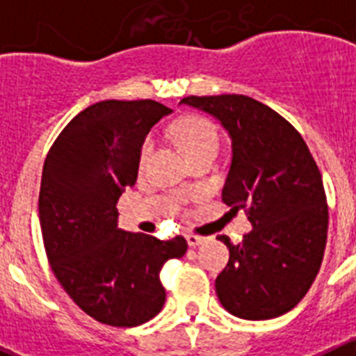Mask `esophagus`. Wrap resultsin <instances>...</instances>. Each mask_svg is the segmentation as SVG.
<instances>
[{
    "mask_svg": "<svg viewBox=\"0 0 356 356\" xmlns=\"http://www.w3.org/2000/svg\"><path fill=\"white\" fill-rule=\"evenodd\" d=\"M185 238H187V244L191 248L201 246V244L205 242V237H200V235H194V234H187L185 235Z\"/></svg>",
    "mask_w": 356,
    "mask_h": 356,
    "instance_id": "obj_1",
    "label": "esophagus"
}]
</instances>
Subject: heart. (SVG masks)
<instances>
[{
    "label": "heart",
    "instance_id": "obj_1",
    "mask_svg": "<svg viewBox=\"0 0 356 356\" xmlns=\"http://www.w3.org/2000/svg\"><path fill=\"white\" fill-rule=\"evenodd\" d=\"M172 135L178 140V144L184 147L188 159H193V156L200 155V153H205V151L219 149L217 128L205 118L191 115V118L180 119L172 127ZM151 151H153V139H147L143 144V149H140V162L144 163L149 159Z\"/></svg>",
    "mask_w": 356,
    "mask_h": 356
}]
</instances>
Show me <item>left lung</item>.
I'll list each match as a JSON object with an SVG mask.
<instances>
[{"instance_id": "8db88e82", "label": "left lung", "mask_w": 356, "mask_h": 356, "mask_svg": "<svg viewBox=\"0 0 356 356\" xmlns=\"http://www.w3.org/2000/svg\"><path fill=\"white\" fill-rule=\"evenodd\" d=\"M181 103L212 115L228 134L222 201L246 209L253 226L241 244L219 237L229 260L216 278L217 298L241 319L284 316L303 300L325 254L328 205L316 160L291 122L253 97L188 96Z\"/></svg>"}]
</instances>
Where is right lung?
<instances>
[{
  "label": "right lung",
  "mask_w": 356,
  "mask_h": 356,
  "mask_svg": "<svg viewBox=\"0 0 356 356\" xmlns=\"http://www.w3.org/2000/svg\"><path fill=\"white\" fill-rule=\"evenodd\" d=\"M172 110L153 99L94 103L72 118L44 160L39 219L49 266L87 316L139 326L165 303L160 269L187 241L119 228L118 200L134 187L146 135Z\"/></svg>",
  "instance_id": "right-lung-1"
}]
</instances>
